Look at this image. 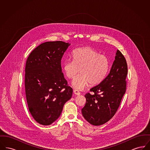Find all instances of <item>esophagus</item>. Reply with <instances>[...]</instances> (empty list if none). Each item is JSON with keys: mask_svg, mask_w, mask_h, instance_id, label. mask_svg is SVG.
I'll return each mask as SVG.
<instances>
[{"mask_svg": "<svg viewBox=\"0 0 150 150\" xmlns=\"http://www.w3.org/2000/svg\"><path fill=\"white\" fill-rule=\"evenodd\" d=\"M74 93H75V94H76V95H77V96L80 94V92L79 91H78V90H76V89H74Z\"/></svg>", "mask_w": 150, "mask_h": 150, "instance_id": "esophagus-1", "label": "esophagus"}]
</instances>
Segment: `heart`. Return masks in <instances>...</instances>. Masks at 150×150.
<instances>
[{"instance_id":"obj_1","label":"heart","mask_w":150,"mask_h":150,"mask_svg":"<svg viewBox=\"0 0 150 150\" xmlns=\"http://www.w3.org/2000/svg\"><path fill=\"white\" fill-rule=\"evenodd\" d=\"M72 56L73 60H65L64 69L66 76L70 79L80 72L72 83L74 88L82 89L89 83L91 85H96L106 76L108 69V59L93 48H78L73 52Z\"/></svg>"}]
</instances>
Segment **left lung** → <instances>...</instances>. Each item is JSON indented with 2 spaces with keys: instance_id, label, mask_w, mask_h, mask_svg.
I'll return each mask as SVG.
<instances>
[{
  "instance_id": "left-lung-1",
  "label": "left lung",
  "mask_w": 150,
  "mask_h": 150,
  "mask_svg": "<svg viewBox=\"0 0 150 150\" xmlns=\"http://www.w3.org/2000/svg\"><path fill=\"white\" fill-rule=\"evenodd\" d=\"M127 74L125 58L117 50L108 75L90 89L93 94L85 95L86 105L81 112L86 120L93 125H100L114 116L126 92Z\"/></svg>"
}]
</instances>
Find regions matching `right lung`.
<instances>
[{"instance_id": "obj_1", "label": "right lung", "mask_w": 150, "mask_h": 150, "mask_svg": "<svg viewBox=\"0 0 150 150\" xmlns=\"http://www.w3.org/2000/svg\"><path fill=\"white\" fill-rule=\"evenodd\" d=\"M70 45L62 41L42 43L26 61L25 88L29 111L43 125L56 121L71 98L72 89L61 68V59Z\"/></svg>"}]
</instances>
